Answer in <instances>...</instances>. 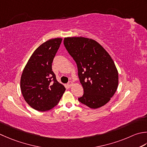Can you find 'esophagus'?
I'll return each instance as SVG.
<instances>
[{
    "instance_id": "34e87169",
    "label": "esophagus",
    "mask_w": 147,
    "mask_h": 147,
    "mask_svg": "<svg viewBox=\"0 0 147 147\" xmlns=\"http://www.w3.org/2000/svg\"><path fill=\"white\" fill-rule=\"evenodd\" d=\"M67 85H68L69 87H71V86L73 85V82H69L67 83Z\"/></svg>"
}]
</instances>
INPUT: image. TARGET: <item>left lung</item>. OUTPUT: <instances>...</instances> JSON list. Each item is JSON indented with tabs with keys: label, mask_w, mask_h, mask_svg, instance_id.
Returning <instances> with one entry per match:
<instances>
[{
	"label": "left lung",
	"mask_w": 147,
	"mask_h": 147,
	"mask_svg": "<svg viewBox=\"0 0 147 147\" xmlns=\"http://www.w3.org/2000/svg\"><path fill=\"white\" fill-rule=\"evenodd\" d=\"M64 45L76 63L83 88L79 101L94 109L105 105L119 84V74L110 55L98 42L85 37H65Z\"/></svg>",
	"instance_id": "obj_1"
}]
</instances>
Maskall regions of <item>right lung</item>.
<instances>
[{
	"label": "right lung",
	"mask_w": 147,
	"mask_h": 147,
	"mask_svg": "<svg viewBox=\"0 0 147 147\" xmlns=\"http://www.w3.org/2000/svg\"><path fill=\"white\" fill-rule=\"evenodd\" d=\"M62 39H50L34 51L23 71L20 87L25 101L37 111L58 105L65 87L56 79L52 62Z\"/></svg>",
	"instance_id": "1"
}]
</instances>
